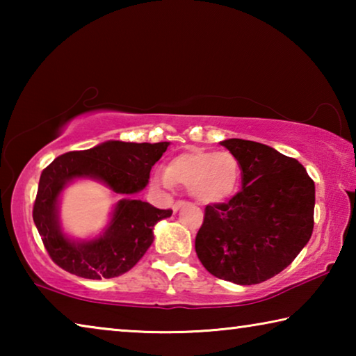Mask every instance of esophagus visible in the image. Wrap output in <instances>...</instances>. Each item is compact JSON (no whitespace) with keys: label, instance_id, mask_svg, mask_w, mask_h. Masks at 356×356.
Masks as SVG:
<instances>
[{"label":"esophagus","instance_id":"esophagus-1","mask_svg":"<svg viewBox=\"0 0 356 356\" xmlns=\"http://www.w3.org/2000/svg\"><path fill=\"white\" fill-rule=\"evenodd\" d=\"M186 204H188V202H185V201H177V202L174 204V206H172V210H174V212H177V210H180V209H182L184 206H186Z\"/></svg>","mask_w":356,"mask_h":356}]
</instances>
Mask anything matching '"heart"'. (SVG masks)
I'll list each match as a JSON object with an SVG mask.
<instances>
[{
  "label": "heart",
  "mask_w": 356,
  "mask_h": 356,
  "mask_svg": "<svg viewBox=\"0 0 356 356\" xmlns=\"http://www.w3.org/2000/svg\"><path fill=\"white\" fill-rule=\"evenodd\" d=\"M238 180V160L227 150H188L172 159L165 172L155 176V182L163 188H171L174 184L188 188L193 200L201 204L229 200Z\"/></svg>",
  "instance_id": "obj_1"
}]
</instances>
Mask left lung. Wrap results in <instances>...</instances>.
Masks as SVG:
<instances>
[{
	"mask_svg": "<svg viewBox=\"0 0 356 356\" xmlns=\"http://www.w3.org/2000/svg\"><path fill=\"white\" fill-rule=\"evenodd\" d=\"M242 170V190L204 210L195 248L209 273L251 286L291 265L314 229L316 186L305 166L273 147L221 141Z\"/></svg>",
	"mask_w": 356,
	"mask_h": 356,
	"instance_id": "1",
	"label": "left lung"
}]
</instances>
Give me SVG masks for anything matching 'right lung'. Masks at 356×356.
Returning <instances> with one entry per match:
<instances>
[{
    "instance_id": "obj_1",
    "label": "right lung",
    "mask_w": 356,
    "mask_h": 356,
    "mask_svg": "<svg viewBox=\"0 0 356 356\" xmlns=\"http://www.w3.org/2000/svg\"><path fill=\"white\" fill-rule=\"evenodd\" d=\"M170 143L108 141L88 150L56 156L40 174L33 220L51 261L65 272L88 280L114 278L129 272L154 242L156 221L171 216L135 197L114 207L104 236L89 242H72L58 225L56 204L64 185L75 177H94L119 195H135L149 182L152 166Z\"/></svg>"
}]
</instances>
